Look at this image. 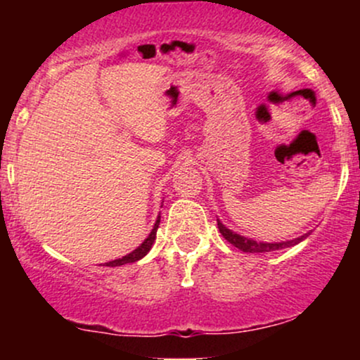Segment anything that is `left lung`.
I'll return each instance as SVG.
<instances>
[{
  "label": "left lung",
  "instance_id": "8db88e82",
  "mask_svg": "<svg viewBox=\"0 0 360 360\" xmlns=\"http://www.w3.org/2000/svg\"><path fill=\"white\" fill-rule=\"evenodd\" d=\"M218 229H220V233L225 237L226 242L232 243L233 247L240 249L242 252H250V254H259V252H272V250H279V249H286V247H292L296 243H300L301 240L308 237L309 233L301 235V237L295 238V240H288V242H276V243H266V242H257V240H250V238L242 237V235L232 232V230L226 229L223 223L218 220Z\"/></svg>",
  "mask_w": 360,
  "mask_h": 360
}]
</instances>
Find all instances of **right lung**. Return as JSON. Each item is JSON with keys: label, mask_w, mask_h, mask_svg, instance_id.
<instances>
[{"label": "right lung", "mask_w": 360, "mask_h": 360, "mask_svg": "<svg viewBox=\"0 0 360 360\" xmlns=\"http://www.w3.org/2000/svg\"><path fill=\"white\" fill-rule=\"evenodd\" d=\"M159 223H160V217H157V221H155L154 229H152L150 235H148L146 240L140 243L137 249H135L134 252H130V254L125 255V257L117 259V260H111V262H106V266H108V267H117V266H123V264L137 262V260L142 259L143 255H147V252L150 250L152 243H154V240H155V233H157V229H159Z\"/></svg>", "instance_id": "right-lung-1"}]
</instances>
